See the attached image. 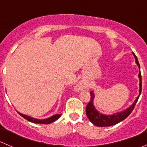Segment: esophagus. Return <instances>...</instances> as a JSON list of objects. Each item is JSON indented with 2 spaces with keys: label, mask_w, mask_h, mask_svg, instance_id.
<instances>
[{
  "label": "esophagus",
  "mask_w": 147,
  "mask_h": 147,
  "mask_svg": "<svg viewBox=\"0 0 147 147\" xmlns=\"http://www.w3.org/2000/svg\"><path fill=\"white\" fill-rule=\"evenodd\" d=\"M80 87H78V90H80Z\"/></svg>",
  "instance_id": "obj_1"
}]
</instances>
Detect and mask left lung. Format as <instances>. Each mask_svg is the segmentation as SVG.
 <instances>
[{
    "instance_id": "left-lung-1",
    "label": "left lung",
    "mask_w": 147,
    "mask_h": 147,
    "mask_svg": "<svg viewBox=\"0 0 147 147\" xmlns=\"http://www.w3.org/2000/svg\"><path fill=\"white\" fill-rule=\"evenodd\" d=\"M132 54L134 55V58H135V63H137L139 69V75H138L139 79V95L136 98V100H134V102H133L132 105L129 107L128 108L124 109V110L119 112H117V113L112 114V115H105V114L100 113L99 111L97 110V109H96L94 105V94L93 91L90 92L91 99H90V102L87 104V107H86V115H87L89 120L97 127H110V126L115 125V124H117V123L120 122L122 120L125 119L134 109V106H135L136 103L137 102L138 99H139V96L141 94V92H142V76H141L140 72V65H139L137 56L134 55V53H132Z\"/></svg>"
}]
</instances>
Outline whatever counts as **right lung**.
I'll use <instances>...</instances> for the list:
<instances>
[{
    "instance_id": "add662e5",
    "label": "right lung",
    "mask_w": 147,
    "mask_h": 147,
    "mask_svg": "<svg viewBox=\"0 0 147 147\" xmlns=\"http://www.w3.org/2000/svg\"><path fill=\"white\" fill-rule=\"evenodd\" d=\"M18 113L20 115L21 117H23L24 119H27L28 121H30V122L32 123H35V124H50V123L53 122V121H56L57 119H59L61 115H53L50 117L47 118V119H36V118L28 116L26 115H23V114L20 113V112H18Z\"/></svg>"
}]
</instances>
